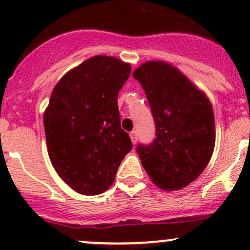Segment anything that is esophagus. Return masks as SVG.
I'll list each match as a JSON object with an SVG mask.
<instances>
[{
    "mask_svg": "<svg viewBox=\"0 0 250 250\" xmlns=\"http://www.w3.org/2000/svg\"><path fill=\"white\" fill-rule=\"evenodd\" d=\"M129 135H130V140H131V142H133V145H136V142H137L136 133H135V131H131Z\"/></svg>",
    "mask_w": 250,
    "mask_h": 250,
    "instance_id": "34e87169",
    "label": "esophagus"
}]
</instances>
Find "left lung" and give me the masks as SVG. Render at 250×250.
Masks as SVG:
<instances>
[{"instance_id":"1","label":"left lung","mask_w":250,"mask_h":250,"mask_svg":"<svg viewBox=\"0 0 250 250\" xmlns=\"http://www.w3.org/2000/svg\"><path fill=\"white\" fill-rule=\"evenodd\" d=\"M145 89L156 139L139 146L143 168L167 191L187 187L205 170L215 147V119L208 96L170 63L147 61L133 73Z\"/></svg>"}]
</instances>
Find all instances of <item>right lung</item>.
<instances>
[{
    "mask_svg": "<svg viewBox=\"0 0 250 250\" xmlns=\"http://www.w3.org/2000/svg\"><path fill=\"white\" fill-rule=\"evenodd\" d=\"M130 70V63L96 55L67 71L53 89L43 113L48 155L57 175L76 193H104L131 150L117 107Z\"/></svg>",
    "mask_w": 250,
    "mask_h": 250,
    "instance_id": "add662e5",
    "label": "right lung"
}]
</instances>
